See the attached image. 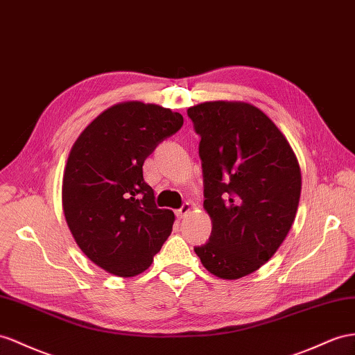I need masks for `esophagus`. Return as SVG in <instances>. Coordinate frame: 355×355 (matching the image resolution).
Segmentation results:
<instances>
[{
    "mask_svg": "<svg viewBox=\"0 0 355 355\" xmlns=\"http://www.w3.org/2000/svg\"><path fill=\"white\" fill-rule=\"evenodd\" d=\"M190 210H192V204L184 202L183 205H181V208H178V210L175 211V214L178 219H183V217H186L190 213Z\"/></svg>",
    "mask_w": 355,
    "mask_h": 355,
    "instance_id": "34e87169",
    "label": "esophagus"
}]
</instances>
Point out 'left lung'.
<instances>
[{
    "mask_svg": "<svg viewBox=\"0 0 355 355\" xmlns=\"http://www.w3.org/2000/svg\"><path fill=\"white\" fill-rule=\"evenodd\" d=\"M201 136L204 208L211 235L195 248L220 279H240L275 255L294 223L302 172L289 142L250 103L205 102L187 109Z\"/></svg>",
    "mask_w": 355,
    "mask_h": 355,
    "instance_id": "left-lung-1",
    "label": "left lung"
}]
</instances>
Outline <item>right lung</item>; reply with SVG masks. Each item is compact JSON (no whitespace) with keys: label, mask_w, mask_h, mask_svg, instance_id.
<instances>
[{"label":"right lung","mask_w":355,"mask_h":355,"mask_svg":"<svg viewBox=\"0 0 355 355\" xmlns=\"http://www.w3.org/2000/svg\"><path fill=\"white\" fill-rule=\"evenodd\" d=\"M183 125V115L153 103L124 102L91 121L70 150L62 211L79 249L111 275L147 270L175 216L157 208L142 165Z\"/></svg>","instance_id":"1"}]
</instances>
